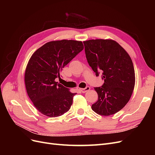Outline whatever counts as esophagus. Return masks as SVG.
Returning <instances> with one entry per match:
<instances>
[{
	"label": "esophagus",
	"mask_w": 155,
	"mask_h": 155,
	"mask_svg": "<svg viewBox=\"0 0 155 155\" xmlns=\"http://www.w3.org/2000/svg\"><path fill=\"white\" fill-rule=\"evenodd\" d=\"M90 89H91V87H85V88H79V90L81 92H83V93H85V92H87L90 91Z\"/></svg>",
	"instance_id": "1"
}]
</instances>
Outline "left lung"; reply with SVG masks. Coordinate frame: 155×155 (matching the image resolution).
Masks as SVG:
<instances>
[{"label":"left lung","instance_id":"obj_1","mask_svg":"<svg viewBox=\"0 0 155 155\" xmlns=\"http://www.w3.org/2000/svg\"><path fill=\"white\" fill-rule=\"evenodd\" d=\"M88 64L98 76L102 72L104 83L94 87L98 100L92 109L101 116H110L125 106L135 85L132 60L123 47L112 39L83 41Z\"/></svg>","mask_w":155,"mask_h":155}]
</instances>
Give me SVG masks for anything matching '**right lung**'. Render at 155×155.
<instances>
[{
  "label": "right lung",
  "mask_w": 155,
  "mask_h": 155,
  "mask_svg": "<svg viewBox=\"0 0 155 155\" xmlns=\"http://www.w3.org/2000/svg\"><path fill=\"white\" fill-rule=\"evenodd\" d=\"M84 48L81 41H54L37 49L25 70L26 92L41 113L54 118L68 111L76 93L55 81L60 72Z\"/></svg>",
  "instance_id": "add662e5"
}]
</instances>
